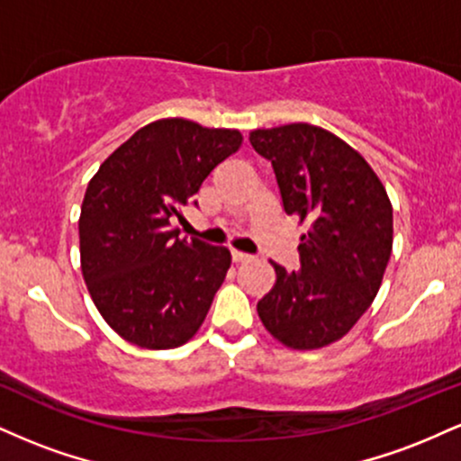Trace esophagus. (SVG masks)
<instances>
[{"instance_id":"34e87169","label":"esophagus","mask_w":461,"mask_h":461,"mask_svg":"<svg viewBox=\"0 0 461 461\" xmlns=\"http://www.w3.org/2000/svg\"><path fill=\"white\" fill-rule=\"evenodd\" d=\"M231 260L238 262V264L249 262V260H251V256H247V253H242V251H231Z\"/></svg>"}]
</instances>
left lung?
Listing matches in <instances>:
<instances>
[{"instance_id":"8db88e82","label":"left lung","mask_w":461,"mask_h":461,"mask_svg":"<svg viewBox=\"0 0 461 461\" xmlns=\"http://www.w3.org/2000/svg\"><path fill=\"white\" fill-rule=\"evenodd\" d=\"M271 160L284 212L308 223L299 271L273 262L275 285L258 316L275 340L312 351L340 340L370 308L393 253V203L359 153L310 123L253 130Z\"/></svg>"}]
</instances>
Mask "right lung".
Here are the masks:
<instances>
[{
  "label": "right lung",
  "mask_w": 461,
  "mask_h": 461,
  "mask_svg": "<svg viewBox=\"0 0 461 461\" xmlns=\"http://www.w3.org/2000/svg\"><path fill=\"white\" fill-rule=\"evenodd\" d=\"M242 145L238 130L160 119L131 134L88 182L79 260L99 314L123 340L176 348L205 321L231 256L179 238L171 219Z\"/></svg>",
  "instance_id": "1"
}]
</instances>
